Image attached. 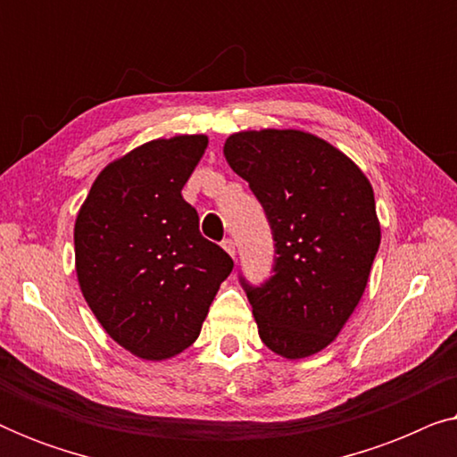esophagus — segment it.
<instances>
[{
    "label": "esophagus",
    "instance_id": "1",
    "mask_svg": "<svg viewBox=\"0 0 457 457\" xmlns=\"http://www.w3.org/2000/svg\"><path fill=\"white\" fill-rule=\"evenodd\" d=\"M222 247H224V252L230 255V258H235V241L233 239H224Z\"/></svg>",
    "mask_w": 457,
    "mask_h": 457
}]
</instances>
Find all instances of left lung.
Masks as SVG:
<instances>
[{
    "label": "left lung",
    "mask_w": 457,
    "mask_h": 457,
    "mask_svg": "<svg viewBox=\"0 0 457 457\" xmlns=\"http://www.w3.org/2000/svg\"><path fill=\"white\" fill-rule=\"evenodd\" d=\"M274 239L272 277L241 278L260 339L287 360L322 352L364 295L380 224L366 174L320 137L295 129L241 130L224 143Z\"/></svg>",
    "instance_id": "left-lung-1"
}]
</instances>
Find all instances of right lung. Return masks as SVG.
Segmentation results:
<instances>
[{
	"label": "right lung",
	"instance_id": "add662e5",
	"mask_svg": "<svg viewBox=\"0 0 457 457\" xmlns=\"http://www.w3.org/2000/svg\"><path fill=\"white\" fill-rule=\"evenodd\" d=\"M205 147V135L135 147L97 174L74 222L85 302L105 333L141 360L185 352L233 270L180 195Z\"/></svg>",
	"mask_w": 457,
	"mask_h": 457
}]
</instances>
